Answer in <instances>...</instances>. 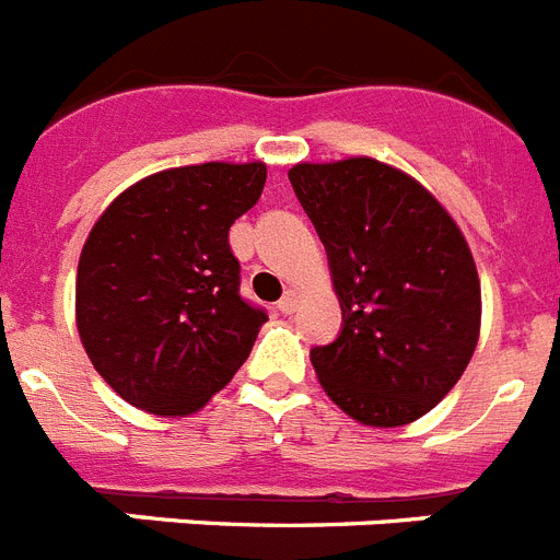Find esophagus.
<instances>
[{
  "instance_id": "1",
  "label": "esophagus",
  "mask_w": 560,
  "mask_h": 560,
  "mask_svg": "<svg viewBox=\"0 0 560 560\" xmlns=\"http://www.w3.org/2000/svg\"><path fill=\"white\" fill-rule=\"evenodd\" d=\"M296 300H300V294H296V291H285L283 300H277V311H280V314H294Z\"/></svg>"
}]
</instances>
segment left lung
<instances>
[{
  "label": "left lung",
  "mask_w": 560,
  "mask_h": 560,
  "mask_svg": "<svg viewBox=\"0 0 560 560\" xmlns=\"http://www.w3.org/2000/svg\"><path fill=\"white\" fill-rule=\"evenodd\" d=\"M291 187L328 252L341 330L311 350L336 407L404 427L446 398L479 339L477 266L463 232L412 176L370 156L294 165Z\"/></svg>",
  "instance_id": "8db88e82"
}]
</instances>
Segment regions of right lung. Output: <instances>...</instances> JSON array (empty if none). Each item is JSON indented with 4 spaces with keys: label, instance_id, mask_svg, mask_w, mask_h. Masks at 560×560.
Returning a JSON list of instances; mask_svg holds the SVG:
<instances>
[{
    "label": "right lung",
    "instance_id": "obj_1",
    "mask_svg": "<svg viewBox=\"0 0 560 560\" xmlns=\"http://www.w3.org/2000/svg\"><path fill=\"white\" fill-rule=\"evenodd\" d=\"M264 185V162L173 167L120 192L89 232L78 334L131 407L167 418L196 412L249 359L269 316L241 296L230 226Z\"/></svg>",
    "mask_w": 560,
    "mask_h": 560
}]
</instances>
